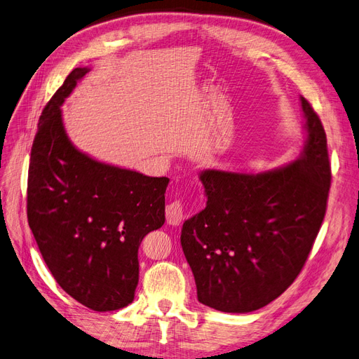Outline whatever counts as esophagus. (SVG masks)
Returning <instances> with one entry per match:
<instances>
[{
    "mask_svg": "<svg viewBox=\"0 0 359 359\" xmlns=\"http://www.w3.org/2000/svg\"><path fill=\"white\" fill-rule=\"evenodd\" d=\"M165 216L168 225H179L183 221V204L179 200L170 203L167 205Z\"/></svg>",
    "mask_w": 359,
    "mask_h": 359,
    "instance_id": "34e87169",
    "label": "esophagus"
}]
</instances>
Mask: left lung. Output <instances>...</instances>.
<instances>
[{
	"label": "left lung",
	"mask_w": 359,
	"mask_h": 359,
	"mask_svg": "<svg viewBox=\"0 0 359 359\" xmlns=\"http://www.w3.org/2000/svg\"><path fill=\"white\" fill-rule=\"evenodd\" d=\"M307 138L294 163L259 175L204 170L205 209L182 228L180 243L198 302L249 313L294 283L327 212L331 167L327 134L302 97Z\"/></svg>",
	"instance_id": "left-lung-1"
}]
</instances>
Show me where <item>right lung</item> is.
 Segmentation results:
<instances>
[{
  "label": "right lung",
  "mask_w": 359,
  "mask_h": 359,
  "mask_svg": "<svg viewBox=\"0 0 359 359\" xmlns=\"http://www.w3.org/2000/svg\"><path fill=\"white\" fill-rule=\"evenodd\" d=\"M89 70L74 68L46 104L31 149L27 215L55 280L95 311L133 303L138 248L165 222L168 177L92 159L68 138L61 106Z\"/></svg>",
  "instance_id": "obj_1"
}]
</instances>
